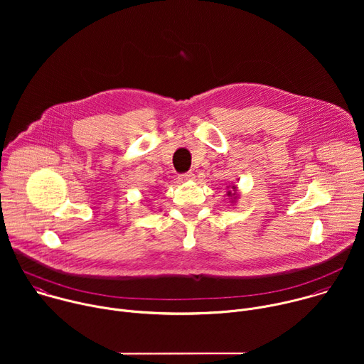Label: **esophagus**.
I'll list each match as a JSON object with an SVG mask.
<instances>
[{"label": "esophagus", "mask_w": 364, "mask_h": 364, "mask_svg": "<svg viewBox=\"0 0 364 364\" xmlns=\"http://www.w3.org/2000/svg\"><path fill=\"white\" fill-rule=\"evenodd\" d=\"M194 178V174L193 173H186V174H181L178 177V180L183 183V181H191Z\"/></svg>", "instance_id": "obj_1"}]
</instances>
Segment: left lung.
Here are the masks:
<instances>
[{
	"label": "left lung",
	"instance_id": "8db88e82",
	"mask_svg": "<svg viewBox=\"0 0 364 364\" xmlns=\"http://www.w3.org/2000/svg\"><path fill=\"white\" fill-rule=\"evenodd\" d=\"M228 196L230 197V203H235L239 197V191H237V187L233 184V186H228Z\"/></svg>",
	"mask_w": 364,
	"mask_h": 364
}]
</instances>
